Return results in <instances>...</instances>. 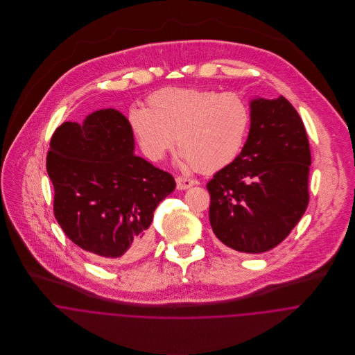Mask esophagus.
<instances>
[{
  "instance_id": "1",
  "label": "esophagus",
  "mask_w": 355,
  "mask_h": 355,
  "mask_svg": "<svg viewBox=\"0 0 355 355\" xmlns=\"http://www.w3.org/2000/svg\"><path fill=\"white\" fill-rule=\"evenodd\" d=\"M196 183H197L196 180L189 179V178H182V176L176 178V187H178V190H187V189L193 187Z\"/></svg>"
}]
</instances>
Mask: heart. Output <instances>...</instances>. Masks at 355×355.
<instances>
[{
	"label": "heart",
	"mask_w": 355,
	"mask_h": 355,
	"mask_svg": "<svg viewBox=\"0 0 355 355\" xmlns=\"http://www.w3.org/2000/svg\"><path fill=\"white\" fill-rule=\"evenodd\" d=\"M127 119L149 159H162L175 137L178 164L216 172L241 152L250 125V107L236 93L165 87L148 97V107L131 106Z\"/></svg>",
	"instance_id": "1"
}]
</instances>
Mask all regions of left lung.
Here are the masks:
<instances>
[{
    "mask_svg": "<svg viewBox=\"0 0 355 355\" xmlns=\"http://www.w3.org/2000/svg\"><path fill=\"white\" fill-rule=\"evenodd\" d=\"M310 164L306 130L295 107L283 96L252 100L242 152L206 186L217 239L250 254L282 243L307 207Z\"/></svg>",
    "mask_w": 355,
    "mask_h": 355,
    "instance_id": "left-lung-1",
    "label": "left lung"
}]
</instances>
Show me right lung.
<instances>
[{
	"instance_id": "right-lung-1",
	"label": "right lung",
	"mask_w": 355,
	"mask_h": 355,
	"mask_svg": "<svg viewBox=\"0 0 355 355\" xmlns=\"http://www.w3.org/2000/svg\"><path fill=\"white\" fill-rule=\"evenodd\" d=\"M127 117L116 109L62 123L51 141L46 169L54 216L65 235L98 261H134L152 243L158 203L176 187L168 172L134 154Z\"/></svg>"
}]
</instances>
